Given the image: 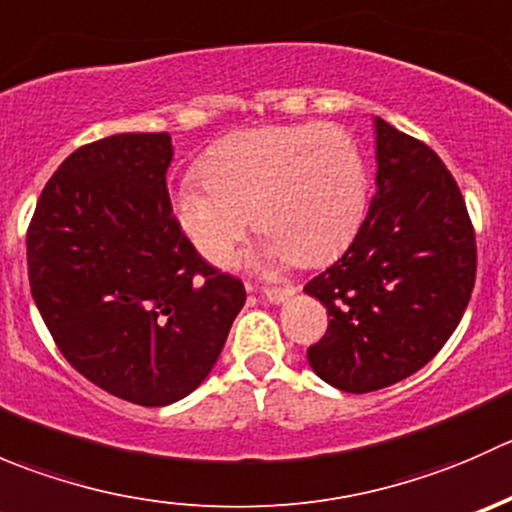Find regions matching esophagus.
<instances>
[{"instance_id": "1", "label": "esophagus", "mask_w": 512, "mask_h": 512, "mask_svg": "<svg viewBox=\"0 0 512 512\" xmlns=\"http://www.w3.org/2000/svg\"><path fill=\"white\" fill-rule=\"evenodd\" d=\"M292 294H294V287H265V297L270 299L272 304L287 302Z\"/></svg>"}]
</instances>
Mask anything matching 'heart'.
Wrapping results in <instances>:
<instances>
[{
  "label": "heart",
  "instance_id": "obj_1",
  "mask_svg": "<svg viewBox=\"0 0 512 512\" xmlns=\"http://www.w3.org/2000/svg\"><path fill=\"white\" fill-rule=\"evenodd\" d=\"M203 183L175 193V220L215 267L235 265L257 225L277 257L322 265L349 245L366 213V168L354 136L334 123L262 126L215 143Z\"/></svg>",
  "mask_w": 512,
  "mask_h": 512
}]
</instances>
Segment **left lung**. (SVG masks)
<instances>
[{"mask_svg":"<svg viewBox=\"0 0 512 512\" xmlns=\"http://www.w3.org/2000/svg\"><path fill=\"white\" fill-rule=\"evenodd\" d=\"M376 193L342 257L304 292L329 327L307 349L319 379L369 394L438 352L476 285V230L451 170L426 143L376 118Z\"/></svg>","mask_w":512,"mask_h":512,"instance_id":"left-lung-1","label":"left lung"}]
</instances>
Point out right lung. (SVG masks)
<instances>
[{
  "label": "right lung",
  "instance_id": "right-lung-1",
  "mask_svg": "<svg viewBox=\"0 0 512 512\" xmlns=\"http://www.w3.org/2000/svg\"><path fill=\"white\" fill-rule=\"evenodd\" d=\"M168 133L76 148L27 230L32 297L64 359L123 401L165 406L203 384L245 285L198 255L173 215Z\"/></svg>",
  "mask_w": 512,
  "mask_h": 512
}]
</instances>
